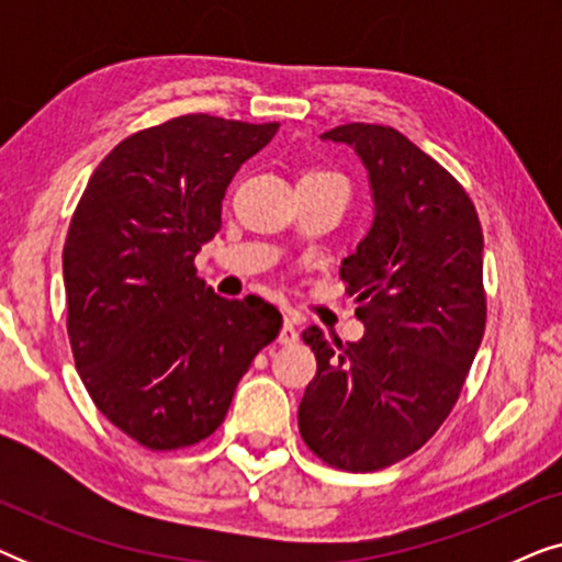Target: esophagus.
<instances>
[{
    "label": "esophagus",
    "mask_w": 562,
    "mask_h": 562,
    "mask_svg": "<svg viewBox=\"0 0 562 562\" xmlns=\"http://www.w3.org/2000/svg\"><path fill=\"white\" fill-rule=\"evenodd\" d=\"M279 342H281V345H296V342H299L296 322L291 319V317L283 319V327H281V333H279Z\"/></svg>",
    "instance_id": "1"
}]
</instances>
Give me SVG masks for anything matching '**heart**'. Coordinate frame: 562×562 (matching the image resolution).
I'll return each mask as SVG.
<instances>
[{
  "mask_svg": "<svg viewBox=\"0 0 562 562\" xmlns=\"http://www.w3.org/2000/svg\"><path fill=\"white\" fill-rule=\"evenodd\" d=\"M306 176H335V173H329V171H312V173H306ZM337 179H340V176H337Z\"/></svg>",
  "mask_w": 562,
  "mask_h": 562,
  "instance_id": "obj_1",
  "label": "heart"
}]
</instances>
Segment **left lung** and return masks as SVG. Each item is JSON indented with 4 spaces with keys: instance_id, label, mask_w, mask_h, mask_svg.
<instances>
[{
    "instance_id": "1",
    "label": "left lung",
    "mask_w": 562,
    "mask_h": 562,
    "mask_svg": "<svg viewBox=\"0 0 562 562\" xmlns=\"http://www.w3.org/2000/svg\"><path fill=\"white\" fill-rule=\"evenodd\" d=\"M322 140L358 153L375 214L340 268L366 335L304 329L317 375L299 432L327 465L368 473L419 450L458 402L486 327L483 233L465 189L398 130L350 122Z\"/></svg>"
}]
</instances>
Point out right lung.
Here are the masks:
<instances>
[{
    "mask_svg": "<svg viewBox=\"0 0 562 562\" xmlns=\"http://www.w3.org/2000/svg\"><path fill=\"white\" fill-rule=\"evenodd\" d=\"M276 130L210 114L140 130L97 166L76 206L64 245L76 368L97 409L145 448L210 437L279 335L273 304L222 299L194 268L237 168Z\"/></svg>",
    "mask_w": 562,
    "mask_h": 562,
    "instance_id": "1",
    "label": "right lung"
}]
</instances>
